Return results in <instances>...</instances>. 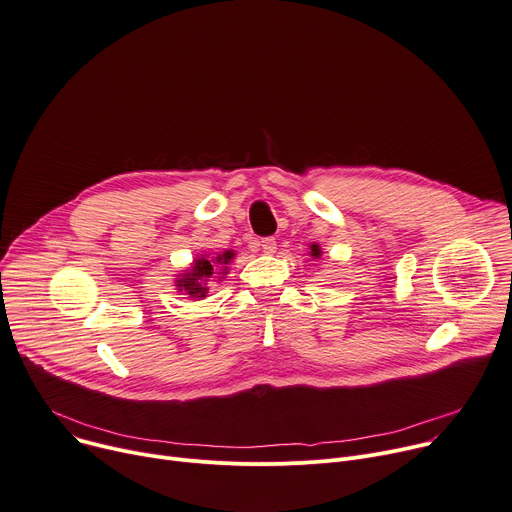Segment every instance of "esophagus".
<instances>
[{"label": "esophagus", "mask_w": 512, "mask_h": 512, "mask_svg": "<svg viewBox=\"0 0 512 512\" xmlns=\"http://www.w3.org/2000/svg\"><path fill=\"white\" fill-rule=\"evenodd\" d=\"M275 249H277V241H275V239H263V241H261V251H263L265 255L275 253Z\"/></svg>", "instance_id": "esophagus-1"}]
</instances>
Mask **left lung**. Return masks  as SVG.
<instances>
[{
	"mask_svg": "<svg viewBox=\"0 0 512 512\" xmlns=\"http://www.w3.org/2000/svg\"><path fill=\"white\" fill-rule=\"evenodd\" d=\"M310 253H312V257H320V247L318 245H310Z\"/></svg>",
	"mask_w": 512,
	"mask_h": 512,
	"instance_id": "8db88e82",
	"label": "left lung"
}]
</instances>
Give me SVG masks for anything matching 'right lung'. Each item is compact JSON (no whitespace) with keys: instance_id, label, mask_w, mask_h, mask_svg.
<instances>
[{"instance_id":"obj_1","label":"right lung","mask_w":512,"mask_h":512,"mask_svg":"<svg viewBox=\"0 0 512 512\" xmlns=\"http://www.w3.org/2000/svg\"><path fill=\"white\" fill-rule=\"evenodd\" d=\"M235 257V251H224L218 257H198L194 259L192 267L185 269L181 275H177L175 286L179 292L185 296H190L192 300H202L208 294V284L214 282L216 277H224L228 273V263Z\"/></svg>"}]
</instances>
